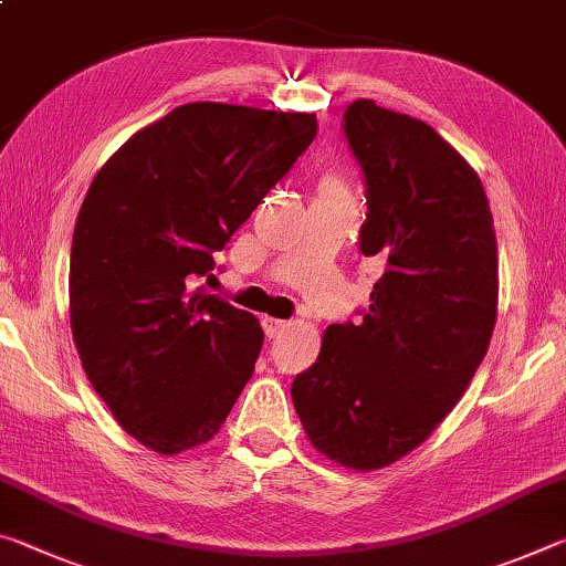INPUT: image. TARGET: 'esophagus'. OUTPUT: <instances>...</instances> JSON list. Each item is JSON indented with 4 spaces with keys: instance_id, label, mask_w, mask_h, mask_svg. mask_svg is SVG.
I'll list each match as a JSON object with an SVG mask.
<instances>
[{
    "instance_id": "obj_1",
    "label": "esophagus",
    "mask_w": 566,
    "mask_h": 566,
    "mask_svg": "<svg viewBox=\"0 0 566 566\" xmlns=\"http://www.w3.org/2000/svg\"><path fill=\"white\" fill-rule=\"evenodd\" d=\"M262 327L266 332V337L272 339V337H280L282 335V332L286 329V322L284 319H276V317H264L262 319Z\"/></svg>"
}]
</instances>
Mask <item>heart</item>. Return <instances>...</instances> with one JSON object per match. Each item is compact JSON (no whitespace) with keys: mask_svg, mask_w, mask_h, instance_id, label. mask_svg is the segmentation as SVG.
<instances>
[{"mask_svg":"<svg viewBox=\"0 0 566 566\" xmlns=\"http://www.w3.org/2000/svg\"><path fill=\"white\" fill-rule=\"evenodd\" d=\"M319 196H349L345 181H339L335 176H327L325 181L319 184Z\"/></svg>","mask_w":566,"mask_h":566,"instance_id":"heart-1","label":"heart"}]
</instances>
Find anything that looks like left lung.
I'll return each mask as SVG.
<instances>
[{
	"mask_svg": "<svg viewBox=\"0 0 566 566\" xmlns=\"http://www.w3.org/2000/svg\"><path fill=\"white\" fill-rule=\"evenodd\" d=\"M345 136L367 186L360 249L385 272L363 322L325 329L292 400L325 459L378 471L423 443L476 375L499 254L479 174L428 123L355 101Z\"/></svg>",
	"mask_w": 566,
	"mask_h": 566,
	"instance_id": "8db88e82",
	"label": "left lung"
}]
</instances>
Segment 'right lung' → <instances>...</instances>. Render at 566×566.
Segmentation results:
<instances>
[{
	"instance_id": "add662e5",
	"label": "right lung",
	"mask_w": 566,
	"mask_h": 566,
	"mask_svg": "<svg viewBox=\"0 0 566 566\" xmlns=\"http://www.w3.org/2000/svg\"><path fill=\"white\" fill-rule=\"evenodd\" d=\"M317 136V115L188 103L105 160L70 251V327L97 396L160 455L209 443L264 329L193 286Z\"/></svg>"
}]
</instances>
